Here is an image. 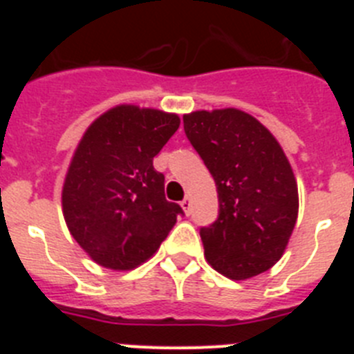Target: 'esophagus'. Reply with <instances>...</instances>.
<instances>
[{"label":"esophagus","instance_id":"1","mask_svg":"<svg viewBox=\"0 0 354 354\" xmlns=\"http://www.w3.org/2000/svg\"><path fill=\"white\" fill-rule=\"evenodd\" d=\"M180 205H183V209L186 214H189V212H192V198H189V196H186V198L180 202Z\"/></svg>","mask_w":354,"mask_h":354}]
</instances>
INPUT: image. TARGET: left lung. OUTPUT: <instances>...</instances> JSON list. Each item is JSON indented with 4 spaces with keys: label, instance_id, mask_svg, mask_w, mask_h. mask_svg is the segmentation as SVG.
<instances>
[{
    "label": "left lung",
    "instance_id": "1",
    "mask_svg": "<svg viewBox=\"0 0 354 354\" xmlns=\"http://www.w3.org/2000/svg\"><path fill=\"white\" fill-rule=\"evenodd\" d=\"M184 133L218 189L220 214L200 228L218 273L246 280L280 261L298 218V184L280 143L236 108L184 115Z\"/></svg>",
    "mask_w": 354,
    "mask_h": 354
}]
</instances>
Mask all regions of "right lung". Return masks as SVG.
I'll return each instance as SVG.
<instances>
[{"instance_id":"1","label":"right lung","mask_w":354,"mask_h":354,"mask_svg":"<svg viewBox=\"0 0 354 354\" xmlns=\"http://www.w3.org/2000/svg\"><path fill=\"white\" fill-rule=\"evenodd\" d=\"M180 118L122 104L83 134L62 192L64 218L77 245L108 270H133L158 252L184 214L165 198V175L152 165Z\"/></svg>"}]
</instances>
